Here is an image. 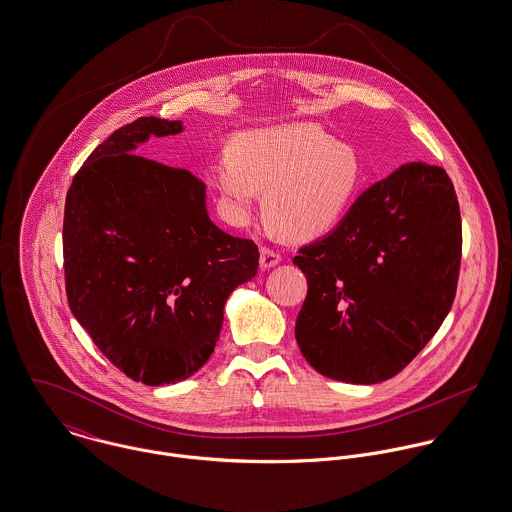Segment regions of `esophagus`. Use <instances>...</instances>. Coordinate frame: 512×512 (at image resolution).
Instances as JSON below:
<instances>
[{"label":"esophagus","mask_w":512,"mask_h":512,"mask_svg":"<svg viewBox=\"0 0 512 512\" xmlns=\"http://www.w3.org/2000/svg\"><path fill=\"white\" fill-rule=\"evenodd\" d=\"M281 263V255L279 253H275L273 249H269V247H261V257H259V265H261V269L263 271H267V269H273L275 265H279Z\"/></svg>","instance_id":"obj_1"}]
</instances>
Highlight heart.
<instances>
[{"label":"heart","instance_id":"obj_1","mask_svg":"<svg viewBox=\"0 0 512 512\" xmlns=\"http://www.w3.org/2000/svg\"><path fill=\"white\" fill-rule=\"evenodd\" d=\"M208 174L226 198V214L245 222L265 188V210L279 228L312 237L330 228L351 202L361 165L355 151L312 123L245 131L235 155L222 153Z\"/></svg>","mask_w":512,"mask_h":512}]
</instances>
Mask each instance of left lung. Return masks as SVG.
I'll return each mask as SVG.
<instances>
[{"label":"left lung","instance_id":"obj_1","mask_svg":"<svg viewBox=\"0 0 512 512\" xmlns=\"http://www.w3.org/2000/svg\"><path fill=\"white\" fill-rule=\"evenodd\" d=\"M292 263L308 281L294 328L306 361L353 385L395 377L454 302L461 218L450 176L426 163L398 167Z\"/></svg>","mask_w":512,"mask_h":512}]
</instances>
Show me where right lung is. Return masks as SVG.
Wrapping results in <instances>:
<instances>
[{"label":"right lung","instance_id":"1","mask_svg":"<svg viewBox=\"0 0 512 512\" xmlns=\"http://www.w3.org/2000/svg\"><path fill=\"white\" fill-rule=\"evenodd\" d=\"M182 129L159 117L119 127L76 172L64 204L68 306L119 371L151 387L210 359L229 294L259 269L257 245L210 220L202 180L133 155L151 135Z\"/></svg>","mask_w":512,"mask_h":512}]
</instances>
